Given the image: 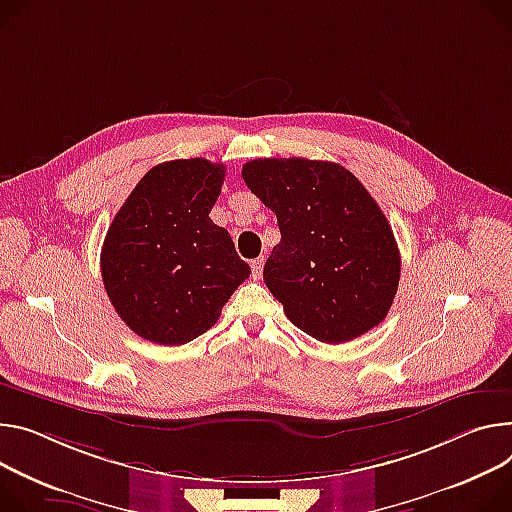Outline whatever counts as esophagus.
Instances as JSON below:
<instances>
[{"instance_id":"obj_1","label":"esophagus","mask_w":512,"mask_h":512,"mask_svg":"<svg viewBox=\"0 0 512 512\" xmlns=\"http://www.w3.org/2000/svg\"><path fill=\"white\" fill-rule=\"evenodd\" d=\"M251 273H253L255 280H259L261 273H263V257H257V259L251 261Z\"/></svg>"}]
</instances>
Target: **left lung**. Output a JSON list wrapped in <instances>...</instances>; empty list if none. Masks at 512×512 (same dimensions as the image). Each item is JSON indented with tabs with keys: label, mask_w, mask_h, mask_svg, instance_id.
I'll use <instances>...</instances> for the list:
<instances>
[{
	"label": "left lung",
	"mask_w": 512,
	"mask_h": 512,
	"mask_svg": "<svg viewBox=\"0 0 512 512\" xmlns=\"http://www.w3.org/2000/svg\"><path fill=\"white\" fill-rule=\"evenodd\" d=\"M247 188L277 216L282 241L263 280L300 331L347 343L386 318L400 282L392 226L343 165L310 159H255Z\"/></svg>",
	"instance_id": "1"
}]
</instances>
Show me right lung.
Here are the masks:
<instances>
[{"label":"right lung","instance_id":"right-lung-1","mask_svg":"<svg viewBox=\"0 0 512 512\" xmlns=\"http://www.w3.org/2000/svg\"><path fill=\"white\" fill-rule=\"evenodd\" d=\"M226 167L206 159L155 165L114 216L102 247L106 294L151 343L185 345L214 327L251 273L210 210Z\"/></svg>","mask_w":512,"mask_h":512}]
</instances>
